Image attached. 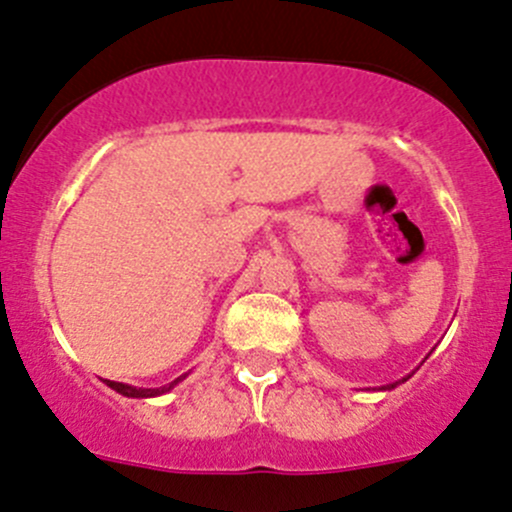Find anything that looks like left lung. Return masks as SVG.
Here are the masks:
<instances>
[{
  "instance_id": "1",
  "label": "left lung",
  "mask_w": 512,
  "mask_h": 512,
  "mask_svg": "<svg viewBox=\"0 0 512 512\" xmlns=\"http://www.w3.org/2000/svg\"><path fill=\"white\" fill-rule=\"evenodd\" d=\"M408 377H410V375H408ZM408 377H403V380H398V382H390V385H382L380 390H393V388H398L400 382H405V380H408Z\"/></svg>"
}]
</instances>
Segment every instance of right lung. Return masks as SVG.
<instances>
[{
    "instance_id": "right-lung-1",
    "label": "right lung",
    "mask_w": 512,
    "mask_h": 512,
    "mask_svg": "<svg viewBox=\"0 0 512 512\" xmlns=\"http://www.w3.org/2000/svg\"><path fill=\"white\" fill-rule=\"evenodd\" d=\"M185 377H187V372H185V375L177 377V380H172L170 385H162V388H135V385H127V382H114V380H104V382H107L112 390H117L119 395H124V398H157V395L170 393L177 382H182Z\"/></svg>"
}]
</instances>
